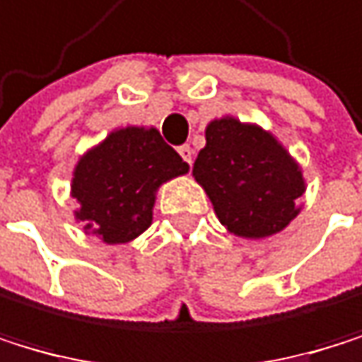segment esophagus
Segmentation results:
<instances>
[{
	"mask_svg": "<svg viewBox=\"0 0 362 362\" xmlns=\"http://www.w3.org/2000/svg\"><path fill=\"white\" fill-rule=\"evenodd\" d=\"M177 152H180V156H182L189 165H193V148L191 146H180Z\"/></svg>",
	"mask_w": 362,
	"mask_h": 362,
	"instance_id": "obj_1",
	"label": "esophagus"
}]
</instances>
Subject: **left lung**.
I'll use <instances>...</instances> for the list:
<instances>
[{
  "instance_id": "left-lung-1",
  "label": "left lung",
  "mask_w": 362,
  "mask_h": 362,
  "mask_svg": "<svg viewBox=\"0 0 362 362\" xmlns=\"http://www.w3.org/2000/svg\"><path fill=\"white\" fill-rule=\"evenodd\" d=\"M193 175L229 234L268 238L296 218L305 177L270 133L236 117L212 119Z\"/></svg>"
}]
</instances>
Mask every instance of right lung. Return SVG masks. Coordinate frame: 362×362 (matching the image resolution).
Segmentation results:
<instances>
[{
  "instance_id": "right-lung-1",
  "label": "right lung",
  "mask_w": 362,
  "mask_h": 362,
  "mask_svg": "<svg viewBox=\"0 0 362 362\" xmlns=\"http://www.w3.org/2000/svg\"><path fill=\"white\" fill-rule=\"evenodd\" d=\"M187 171L189 165L156 128H117L74 167V218L107 245L131 243L152 225L158 187Z\"/></svg>"
}]
</instances>
